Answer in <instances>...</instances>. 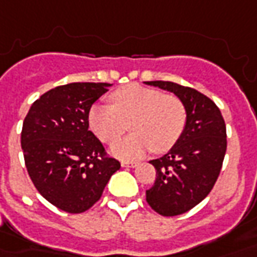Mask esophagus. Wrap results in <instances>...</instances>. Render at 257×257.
Returning a JSON list of instances; mask_svg holds the SVG:
<instances>
[{"instance_id":"34e87169","label":"esophagus","mask_w":257,"mask_h":257,"mask_svg":"<svg viewBox=\"0 0 257 257\" xmlns=\"http://www.w3.org/2000/svg\"><path fill=\"white\" fill-rule=\"evenodd\" d=\"M121 166L129 167V168H134V167L138 166V163H136V161H126V160H123V161H121Z\"/></svg>"}]
</instances>
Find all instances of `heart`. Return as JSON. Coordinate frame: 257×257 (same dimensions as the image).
<instances>
[{
  "instance_id": "1",
  "label": "heart",
  "mask_w": 257,
  "mask_h": 257,
  "mask_svg": "<svg viewBox=\"0 0 257 257\" xmlns=\"http://www.w3.org/2000/svg\"><path fill=\"white\" fill-rule=\"evenodd\" d=\"M112 107L94 105L89 111V128L103 143L119 139L131 122L134 132L116 142L111 152L118 159L135 160L153 149L166 153L184 134L188 111L175 94L141 85H128L110 94Z\"/></svg>"
}]
</instances>
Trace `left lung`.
<instances>
[{"mask_svg":"<svg viewBox=\"0 0 257 257\" xmlns=\"http://www.w3.org/2000/svg\"><path fill=\"white\" fill-rule=\"evenodd\" d=\"M147 85L172 91L184 101L188 121L181 139L167 154L150 163L156 181L146 191L149 206L161 216L184 214L207 196L221 171L227 131L213 100L192 87L153 80Z\"/></svg>","mask_w":257,"mask_h":257,"instance_id":"8db88e82","label":"left lung"}]
</instances>
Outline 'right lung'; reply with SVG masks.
Wrapping results in <instances>:
<instances>
[{
  "mask_svg": "<svg viewBox=\"0 0 257 257\" xmlns=\"http://www.w3.org/2000/svg\"><path fill=\"white\" fill-rule=\"evenodd\" d=\"M108 83L76 82L48 90L32 104L21 135L29 177L60 210L78 214L100 200L119 161L89 131L91 104Z\"/></svg>",
  "mask_w": 257,
  "mask_h": 257,
  "instance_id": "add662e5",
  "label": "right lung"
}]
</instances>
